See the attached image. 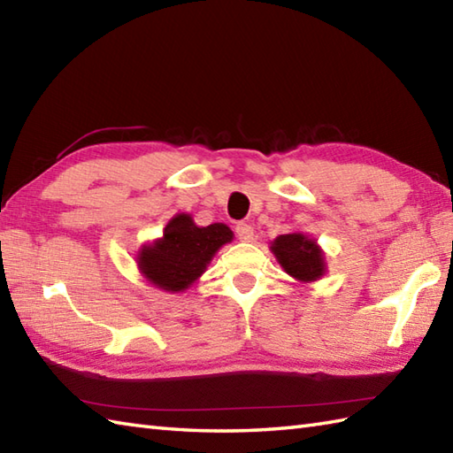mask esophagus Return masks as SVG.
Listing matches in <instances>:
<instances>
[{
    "label": "esophagus",
    "instance_id": "esophagus-1",
    "mask_svg": "<svg viewBox=\"0 0 453 453\" xmlns=\"http://www.w3.org/2000/svg\"><path fill=\"white\" fill-rule=\"evenodd\" d=\"M235 234L239 237V242H253V227L249 224H237L235 226Z\"/></svg>",
    "mask_w": 453,
    "mask_h": 453
}]
</instances>
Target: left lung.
<instances>
[{"label": "left lung", "mask_w": 453, "mask_h": 453, "mask_svg": "<svg viewBox=\"0 0 453 453\" xmlns=\"http://www.w3.org/2000/svg\"><path fill=\"white\" fill-rule=\"evenodd\" d=\"M271 251L284 271L300 282H315L325 274V257L321 247L303 234L278 235Z\"/></svg>", "instance_id": "left-lung-1"}]
</instances>
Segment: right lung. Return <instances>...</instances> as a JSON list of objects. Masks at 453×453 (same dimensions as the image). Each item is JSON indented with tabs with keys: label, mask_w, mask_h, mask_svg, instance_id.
I'll use <instances>...</instances> for the list:
<instances>
[{
	"label": "right lung",
	"mask_w": 453,
	"mask_h": 453,
	"mask_svg": "<svg viewBox=\"0 0 453 453\" xmlns=\"http://www.w3.org/2000/svg\"><path fill=\"white\" fill-rule=\"evenodd\" d=\"M234 239L226 224L198 227L190 214H177L163 229V237L143 245L138 268L148 282L165 292H182L198 280L221 245Z\"/></svg>",
	"instance_id": "1"
}]
</instances>
